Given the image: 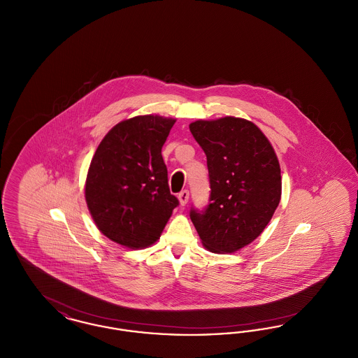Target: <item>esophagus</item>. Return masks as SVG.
I'll return each instance as SVG.
<instances>
[{
    "label": "esophagus",
    "instance_id": "34e87169",
    "mask_svg": "<svg viewBox=\"0 0 358 358\" xmlns=\"http://www.w3.org/2000/svg\"><path fill=\"white\" fill-rule=\"evenodd\" d=\"M178 200H180V204L187 205V200H189V190L187 189H184V190H181L180 193H178Z\"/></svg>",
    "mask_w": 358,
    "mask_h": 358
}]
</instances>
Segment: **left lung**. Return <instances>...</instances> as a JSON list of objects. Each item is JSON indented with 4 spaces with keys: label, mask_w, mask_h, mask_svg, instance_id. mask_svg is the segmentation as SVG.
I'll use <instances>...</instances> for the list:
<instances>
[{
    "label": "left lung",
    "mask_w": 358,
    "mask_h": 358,
    "mask_svg": "<svg viewBox=\"0 0 358 358\" xmlns=\"http://www.w3.org/2000/svg\"><path fill=\"white\" fill-rule=\"evenodd\" d=\"M190 133L206 155L209 203L190 220L210 252H235L254 241L280 201V166L273 146L250 120H196Z\"/></svg>",
    "instance_id": "1"
}]
</instances>
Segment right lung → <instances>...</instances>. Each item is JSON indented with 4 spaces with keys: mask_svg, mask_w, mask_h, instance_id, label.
<instances>
[{
    "mask_svg": "<svg viewBox=\"0 0 358 358\" xmlns=\"http://www.w3.org/2000/svg\"><path fill=\"white\" fill-rule=\"evenodd\" d=\"M174 122L158 115L123 120L92 157L85 201L99 231L120 245H152L180 204L161 154Z\"/></svg>",
    "mask_w": 358,
    "mask_h": 358,
    "instance_id": "obj_1",
    "label": "right lung"
}]
</instances>
